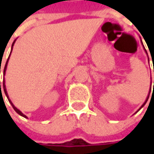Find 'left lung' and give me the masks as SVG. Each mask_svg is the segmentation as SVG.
Instances as JSON below:
<instances>
[{
	"instance_id": "left-lung-1",
	"label": "left lung",
	"mask_w": 154,
	"mask_h": 154,
	"mask_svg": "<svg viewBox=\"0 0 154 154\" xmlns=\"http://www.w3.org/2000/svg\"><path fill=\"white\" fill-rule=\"evenodd\" d=\"M153 71H154V70H153ZM153 84H154V82H153ZM150 92H151V90H150ZM150 92H149V94H150ZM148 98H149V95H148V97H147V98L146 99V102H145V103H143V104H142V106H141V107H140V109H141V108H142V107H143V106L145 105L146 103V101H147V99H148Z\"/></svg>"
}]
</instances>
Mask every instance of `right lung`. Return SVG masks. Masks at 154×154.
<instances>
[{"label":"right lung","instance_id":"obj_1","mask_svg":"<svg viewBox=\"0 0 154 154\" xmlns=\"http://www.w3.org/2000/svg\"><path fill=\"white\" fill-rule=\"evenodd\" d=\"M14 42H15V41H14ZM14 42L13 43V45H12V49H13V46H14ZM10 54H11V53H10ZM8 59H9V57H8V61H7V62H6V65H5V67H4V71H3V73H4V74H5V72H6V69H7V65H8ZM0 72H1V65H0ZM3 89H4V92H5V94H6V96H7V97L8 98V92H7V90H6V86H5V81H4V80H3ZM0 90H1V82H0ZM1 92H2V90H1ZM8 101H9V102H10V103H11V104H12V106H13V108L14 109L15 111H16V112H17V113H18L19 115L22 116H24V117H26V116L24 115V114H23V113L21 112L20 110V109H17V108H16V107H15L14 105L13 104V103H12V102L10 101V99H9V98H8Z\"/></svg>","mask_w":154,"mask_h":154}]
</instances>
